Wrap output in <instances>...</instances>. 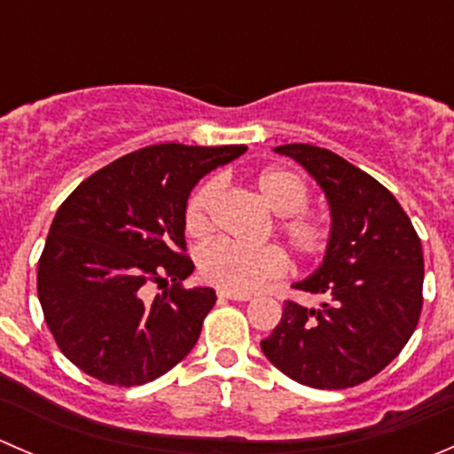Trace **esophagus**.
Here are the masks:
<instances>
[{"instance_id":"1","label":"esophagus","mask_w":454,"mask_h":454,"mask_svg":"<svg viewBox=\"0 0 454 454\" xmlns=\"http://www.w3.org/2000/svg\"><path fill=\"white\" fill-rule=\"evenodd\" d=\"M217 296L219 299H228V301H250L253 299L250 294H235V292H226V290H219Z\"/></svg>"}]
</instances>
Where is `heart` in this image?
<instances>
[{
  "instance_id": "heart-1",
  "label": "heart",
  "mask_w": 454,
  "mask_h": 454,
  "mask_svg": "<svg viewBox=\"0 0 454 454\" xmlns=\"http://www.w3.org/2000/svg\"><path fill=\"white\" fill-rule=\"evenodd\" d=\"M254 191L261 201L283 217L277 223L278 235L301 256H318L329 244V226L323 219L305 215L309 191L299 173L290 168L270 167L256 173ZM219 193V182L208 180L191 195L186 204L184 223L191 235L201 237L210 228V213ZM200 274L213 286L235 294H248L261 290L272 278H278L287 270L286 254L274 246L246 248L232 241H213L198 250Z\"/></svg>"
}]
</instances>
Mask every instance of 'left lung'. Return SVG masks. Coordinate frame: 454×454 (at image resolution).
Segmentation results:
<instances>
[{"mask_svg":"<svg viewBox=\"0 0 454 454\" xmlns=\"http://www.w3.org/2000/svg\"><path fill=\"white\" fill-rule=\"evenodd\" d=\"M299 162L329 204L323 263L299 290L320 308L287 301L261 351L312 388H349L380 373L409 342L422 314V241L400 201L369 173L312 145L274 146Z\"/></svg>","mask_w":454,"mask_h":454,"instance_id":"left-lung-1","label":"left lung"}]
</instances>
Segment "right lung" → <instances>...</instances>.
<instances>
[{"label":"right lung","mask_w":454,"mask_h":454,"mask_svg":"<svg viewBox=\"0 0 454 454\" xmlns=\"http://www.w3.org/2000/svg\"><path fill=\"white\" fill-rule=\"evenodd\" d=\"M246 145L167 142L114 160L57 210L36 272L45 323L70 363L105 384L138 387L176 367L198 342L213 287H182L191 191ZM174 286L153 301L145 283Z\"/></svg>","instance_id":"add662e5"}]
</instances>
